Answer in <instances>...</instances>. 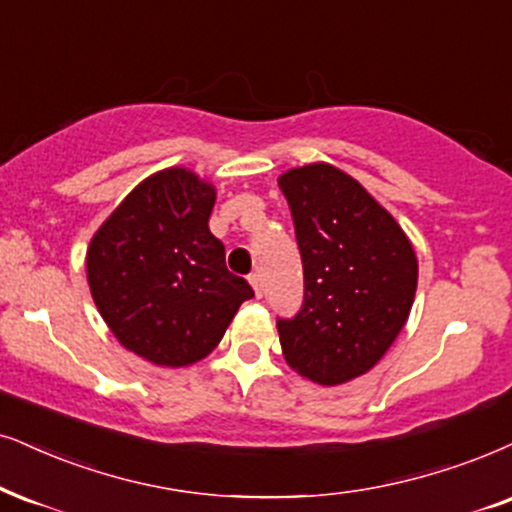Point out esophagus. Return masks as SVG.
I'll use <instances>...</instances> for the list:
<instances>
[{
  "label": "esophagus",
  "mask_w": 512,
  "mask_h": 512,
  "mask_svg": "<svg viewBox=\"0 0 512 512\" xmlns=\"http://www.w3.org/2000/svg\"><path fill=\"white\" fill-rule=\"evenodd\" d=\"M248 281H250L252 290H255V295L262 297V276H260V274H250Z\"/></svg>",
  "instance_id": "1"
}]
</instances>
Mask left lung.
Instances as JSON below:
<instances>
[{
    "label": "left lung",
    "instance_id": "obj_1",
    "mask_svg": "<svg viewBox=\"0 0 512 512\" xmlns=\"http://www.w3.org/2000/svg\"><path fill=\"white\" fill-rule=\"evenodd\" d=\"M304 269V302L278 319L288 366L319 385H342L383 359L409 319L418 260L390 212L328 163L278 177Z\"/></svg>",
    "mask_w": 512,
    "mask_h": 512
}]
</instances>
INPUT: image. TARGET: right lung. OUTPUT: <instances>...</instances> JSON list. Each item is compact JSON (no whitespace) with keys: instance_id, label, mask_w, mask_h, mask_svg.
<instances>
[{"instance_id":"right-lung-1","label":"right lung","mask_w":512,"mask_h":512,"mask_svg":"<svg viewBox=\"0 0 512 512\" xmlns=\"http://www.w3.org/2000/svg\"><path fill=\"white\" fill-rule=\"evenodd\" d=\"M215 198L210 181L167 167L122 200L87 248L96 309L122 347L155 366L208 357L255 295L210 234Z\"/></svg>"}]
</instances>
